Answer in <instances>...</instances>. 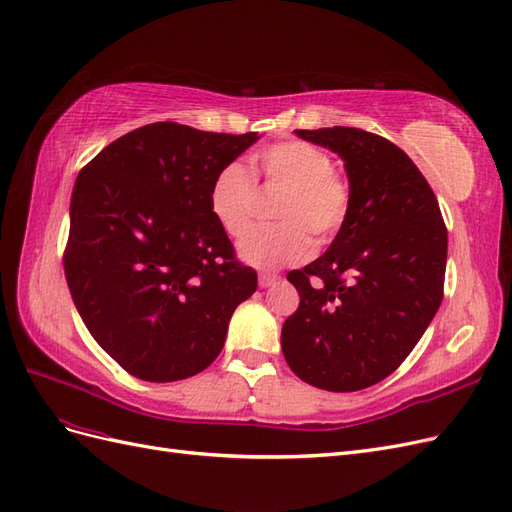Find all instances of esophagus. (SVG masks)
Segmentation results:
<instances>
[{"label":"esophagus","instance_id":"obj_1","mask_svg":"<svg viewBox=\"0 0 512 512\" xmlns=\"http://www.w3.org/2000/svg\"><path fill=\"white\" fill-rule=\"evenodd\" d=\"M276 279H279V276L272 274V272H261L259 274V287H270V285L276 283Z\"/></svg>","mask_w":512,"mask_h":512}]
</instances>
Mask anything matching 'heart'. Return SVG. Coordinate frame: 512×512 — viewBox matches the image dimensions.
Segmentation results:
<instances>
[{
    "mask_svg": "<svg viewBox=\"0 0 512 512\" xmlns=\"http://www.w3.org/2000/svg\"><path fill=\"white\" fill-rule=\"evenodd\" d=\"M255 175L266 186L283 188L274 216L281 223L255 227L238 244L240 257L255 268L274 270L300 264L313 253V240L328 244L349 214V186L332 171V158L306 141H281L255 156ZM257 197L255 178L240 163L214 175L208 208L229 236H242L251 225Z\"/></svg>",
    "mask_w": 512,
    "mask_h": 512,
    "instance_id": "b5f03b06",
    "label": "heart"
}]
</instances>
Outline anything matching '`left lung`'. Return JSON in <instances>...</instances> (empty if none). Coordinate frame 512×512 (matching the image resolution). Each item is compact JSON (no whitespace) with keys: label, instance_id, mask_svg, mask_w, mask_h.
Instances as JSON below:
<instances>
[{"label":"left lung","instance_id":"8db88e82","mask_svg":"<svg viewBox=\"0 0 512 512\" xmlns=\"http://www.w3.org/2000/svg\"><path fill=\"white\" fill-rule=\"evenodd\" d=\"M296 135L343 158L349 214L324 255L287 274L300 306L283 356L302 382L354 392L399 369L440 309L448 233L425 175L388 139L347 126Z\"/></svg>","mask_w":512,"mask_h":512}]
</instances>
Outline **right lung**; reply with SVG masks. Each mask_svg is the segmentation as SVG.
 <instances>
[{
    "label": "right lung",
    "mask_w": 512,
    "mask_h": 512,
    "mask_svg": "<svg viewBox=\"0 0 512 512\" xmlns=\"http://www.w3.org/2000/svg\"><path fill=\"white\" fill-rule=\"evenodd\" d=\"M257 133L156 122L109 143L77 175L64 272L96 343L145 382H178L221 354L257 289L208 193Z\"/></svg>",
    "instance_id": "1"
}]
</instances>
